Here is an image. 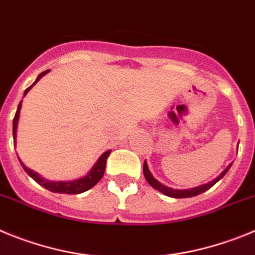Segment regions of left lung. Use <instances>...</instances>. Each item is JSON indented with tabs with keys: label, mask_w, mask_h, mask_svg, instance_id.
Wrapping results in <instances>:
<instances>
[{
	"label": "left lung",
	"mask_w": 255,
	"mask_h": 255,
	"mask_svg": "<svg viewBox=\"0 0 255 255\" xmlns=\"http://www.w3.org/2000/svg\"><path fill=\"white\" fill-rule=\"evenodd\" d=\"M231 165H233V164L229 165V166L226 167V169H225V170L222 171V173L220 174V175L217 176L216 179H213L212 182L207 183V184L199 185V187L190 188V189H173V188H169V187H166V185L161 184L160 182H157V180H156V179L152 176L151 171L148 170L147 162H146V161H144V164H143V175H144V178H146V180H147V183L151 185V187L155 188V189H157L159 192H161V193L165 194V196L173 197V198H189V197L198 196V194L203 193V192H206V190L210 189L211 187H213V185L216 184V183L219 182L220 179H221L222 176L225 175V174L228 173L229 169L231 167Z\"/></svg>",
	"instance_id": "8db88e82"
}]
</instances>
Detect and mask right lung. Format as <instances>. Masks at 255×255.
<instances>
[{
    "instance_id": "add662e5",
    "label": "right lung",
    "mask_w": 255,
    "mask_h": 255,
    "mask_svg": "<svg viewBox=\"0 0 255 255\" xmlns=\"http://www.w3.org/2000/svg\"><path fill=\"white\" fill-rule=\"evenodd\" d=\"M47 72H49V70L44 71V72H42L38 77H36L35 82H34L31 86H29V88L25 90L24 96L26 95L27 93H29V90H30L34 85H35L36 82L39 81V80L42 79V77L44 76ZM20 109H21V102H20L19 105H17V111H16L15 118H13V123H12L13 144H16V129H17V122H19ZM111 152H112L111 150L105 151V152L103 153L102 156H100L99 160L95 162V165L91 167V170L89 171L88 175L84 176V178L76 179V180H72V182H49V180H45V179H43L42 176L38 175L35 171L30 170V169H27V167L25 166V165L22 164L21 161H20V159H19V161H20V164H21L22 169H24V170L27 173V175H30L31 178H33L39 185L44 187L45 189L50 190V192H54V193L80 194V193H82V192H86L88 189L93 188L94 185H95L96 183L99 182L100 179L103 178V175H104V171H105V166H107V159H108V156H109V153H111Z\"/></svg>"
}]
</instances>
